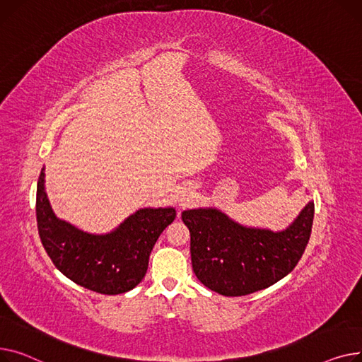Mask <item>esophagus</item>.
Listing matches in <instances>:
<instances>
[{"mask_svg":"<svg viewBox=\"0 0 362 362\" xmlns=\"http://www.w3.org/2000/svg\"><path fill=\"white\" fill-rule=\"evenodd\" d=\"M188 194H185V193H182V194H180V197H177L178 199V203L181 204V206H184L187 202H188Z\"/></svg>","mask_w":362,"mask_h":362,"instance_id":"obj_1","label":"esophagus"}]
</instances>
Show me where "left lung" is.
<instances>
[{
  "label": "left lung",
  "mask_w": 362,
  "mask_h": 362,
  "mask_svg": "<svg viewBox=\"0 0 362 362\" xmlns=\"http://www.w3.org/2000/svg\"><path fill=\"white\" fill-rule=\"evenodd\" d=\"M191 263L197 279L225 296H243L279 282L298 264L311 235L308 202L282 230L247 226L216 207L187 209Z\"/></svg>",
  "instance_id": "1"
}]
</instances>
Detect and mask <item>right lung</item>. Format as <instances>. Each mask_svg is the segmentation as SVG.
Masks as SVG:
<instances>
[{"mask_svg":"<svg viewBox=\"0 0 362 362\" xmlns=\"http://www.w3.org/2000/svg\"><path fill=\"white\" fill-rule=\"evenodd\" d=\"M175 216L174 207H144L111 232L90 233L54 214L45 191V166L39 175L36 221L42 245L64 276L99 293H124L141 282L153 245Z\"/></svg>","mask_w":362,"mask_h":362,"instance_id":"1","label":"right lung"}]
</instances>
